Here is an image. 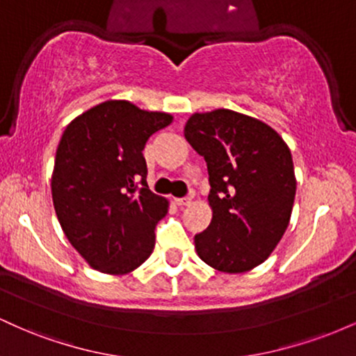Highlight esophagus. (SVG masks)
Returning a JSON list of instances; mask_svg holds the SVG:
<instances>
[{
    "mask_svg": "<svg viewBox=\"0 0 356 356\" xmlns=\"http://www.w3.org/2000/svg\"><path fill=\"white\" fill-rule=\"evenodd\" d=\"M175 202H177L179 207H187L192 204V199L191 197H182V199H175Z\"/></svg>",
    "mask_w": 356,
    "mask_h": 356,
    "instance_id": "1",
    "label": "esophagus"
}]
</instances>
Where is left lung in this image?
<instances>
[{"label":"left lung","instance_id":"obj_1","mask_svg":"<svg viewBox=\"0 0 356 356\" xmlns=\"http://www.w3.org/2000/svg\"><path fill=\"white\" fill-rule=\"evenodd\" d=\"M184 137L209 172L212 220L195 234L197 256L220 273H244L275 251L291 218V150L264 122L234 110L192 113Z\"/></svg>","mask_w":356,"mask_h":356}]
</instances>
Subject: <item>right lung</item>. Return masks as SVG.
I'll return each instance as SVG.
<instances>
[{
  "mask_svg": "<svg viewBox=\"0 0 356 356\" xmlns=\"http://www.w3.org/2000/svg\"><path fill=\"white\" fill-rule=\"evenodd\" d=\"M172 118L107 100L73 118L60 138L53 206L67 239L97 271L127 275L152 254L169 201L147 186L142 150Z\"/></svg>",
  "mask_w": 356,
  "mask_h": 356,
  "instance_id": "1",
  "label": "right lung"
}]
</instances>
